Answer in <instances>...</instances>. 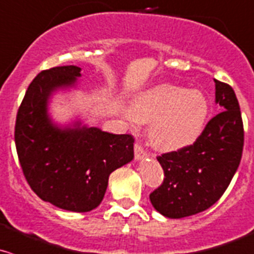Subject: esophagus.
<instances>
[{
	"label": "esophagus",
	"instance_id": "34e87169",
	"mask_svg": "<svg viewBox=\"0 0 254 254\" xmlns=\"http://www.w3.org/2000/svg\"><path fill=\"white\" fill-rule=\"evenodd\" d=\"M134 152H135V159L136 160H141L147 156V152L145 151V149L140 144L134 145Z\"/></svg>",
	"mask_w": 254,
	"mask_h": 254
}]
</instances>
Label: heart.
<instances>
[{"instance_id":"b5f03b06","label":"heart","mask_w":254,"mask_h":254,"mask_svg":"<svg viewBox=\"0 0 254 254\" xmlns=\"http://www.w3.org/2000/svg\"><path fill=\"white\" fill-rule=\"evenodd\" d=\"M207 99L200 90L172 84L152 87L136 98L127 118L132 125L149 124V140L156 149L172 151L195 141L207 120Z\"/></svg>"}]
</instances>
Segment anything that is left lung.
<instances>
[{
    "mask_svg": "<svg viewBox=\"0 0 254 254\" xmlns=\"http://www.w3.org/2000/svg\"><path fill=\"white\" fill-rule=\"evenodd\" d=\"M222 112L206 124L191 145L157 156L164 181L150 193L155 210L169 218L200 213L217 202L238 169L245 144L242 115L235 90L215 79Z\"/></svg>",
    "mask_w": 254,
    "mask_h": 254,
    "instance_id": "8db88e82",
    "label": "left lung"
}]
</instances>
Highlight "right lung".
<instances>
[{
	"mask_svg": "<svg viewBox=\"0 0 254 254\" xmlns=\"http://www.w3.org/2000/svg\"><path fill=\"white\" fill-rule=\"evenodd\" d=\"M75 65L42 70L31 82L18 108L14 142L19 164L33 192L46 202L88 212L102 202L109 175L134 157V136L98 127L62 130L47 115L54 89L74 84Z\"/></svg>",
	"mask_w": 254,
	"mask_h": 254,
	"instance_id": "1",
	"label": "right lung"
}]
</instances>
